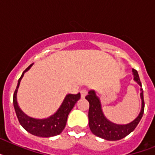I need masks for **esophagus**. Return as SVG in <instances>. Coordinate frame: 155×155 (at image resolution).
Wrapping results in <instances>:
<instances>
[{
	"label": "esophagus",
	"mask_w": 155,
	"mask_h": 155,
	"mask_svg": "<svg viewBox=\"0 0 155 155\" xmlns=\"http://www.w3.org/2000/svg\"><path fill=\"white\" fill-rule=\"evenodd\" d=\"M80 92L81 95V98H84V97L87 94V90L86 89V88H82V89L81 90Z\"/></svg>",
	"instance_id": "obj_1"
}]
</instances>
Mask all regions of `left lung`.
I'll return each instance as SVG.
<instances>
[{"instance_id":"obj_1","label":"left lung","mask_w":155,"mask_h":155,"mask_svg":"<svg viewBox=\"0 0 155 155\" xmlns=\"http://www.w3.org/2000/svg\"><path fill=\"white\" fill-rule=\"evenodd\" d=\"M133 73H134V80L141 87L140 97L142 99V109L137 118L130 124L127 125H116L109 121L102 113L99 99L97 98L94 91H89L88 94L85 97L86 99L89 102L88 120H89L90 130L97 137L107 140H121L134 131L141 120L144 111V100H143V93L142 91L143 89L137 71L135 69H133Z\"/></svg>"}]
</instances>
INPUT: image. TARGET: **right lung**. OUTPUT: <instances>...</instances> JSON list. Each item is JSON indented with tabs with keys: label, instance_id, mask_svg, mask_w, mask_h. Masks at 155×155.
<instances>
[{
	"label": "right lung",
	"instance_id": "add662e5",
	"mask_svg": "<svg viewBox=\"0 0 155 155\" xmlns=\"http://www.w3.org/2000/svg\"><path fill=\"white\" fill-rule=\"evenodd\" d=\"M31 65L25 70L21 74V78L18 79V85L16 87L13 96V104L14 108L15 110L16 116L18 117L19 123L22 126L23 128L31 134L35 136L40 137H50L57 136L58 134H61L65 127L68 116L71 109H73L76 102L80 99L81 94L78 93L77 94H68L64 98L62 105L58 109L57 113L50 118L45 120H35V119L30 118L26 115L22 113V111L19 109L17 103V91L18 88L19 84L22 78L23 75L25 71L29 70Z\"/></svg>",
	"mask_w": 155,
	"mask_h": 155
}]
</instances>
